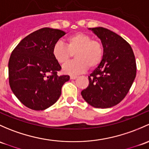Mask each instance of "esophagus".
Returning a JSON list of instances; mask_svg holds the SVG:
<instances>
[{"instance_id":"1","label":"esophagus","mask_w":149,"mask_h":149,"mask_svg":"<svg viewBox=\"0 0 149 149\" xmlns=\"http://www.w3.org/2000/svg\"><path fill=\"white\" fill-rule=\"evenodd\" d=\"M77 78H78L77 76H70V79L72 80H75V79H77Z\"/></svg>"}]
</instances>
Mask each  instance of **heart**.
I'll return each instance as SVG.
<instances>
[{
    "label": "heart",
    "instance_id": "heart-1",
    "mask_svg": "<svg viewBox=\"0 0 149 149\" xmlns=\"http://www.w3.org/2000/svg\"><path fill=\"white\" fill-rule=\"evenodd\" d=\"M52 54L59 64L64 65L75 54L76 60L63 67L65 74L78 75L99 65L103 56V47L98 40H92L88 34L78 32L66 38V45L57 42L53 47Z\"/></svg>",
    "mask_w": 149,
    "mask_h": 149
}]
</instances>
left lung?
I'll list each match as a JSON object with an SVG mask.
<instances>
[{"label":"left lung","mask_w":149,"mask_h":149,"mask_svg":"<svg viewBox=\"0 0 149 149\" xmlns=\"http://www.w3.org/2000/svg\"><path fill=\"white\" fill-rule=\"evenodd\" d=\"M101 40V62L88 76L89 85L81 95L93 107L107 109L125 98L136 75L135 56L128 42L103 27L88 29Z\"/></svg>","instance_id":"left-lung-1"}]
</instances>
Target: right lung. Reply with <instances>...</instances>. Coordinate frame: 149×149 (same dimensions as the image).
<instances>
[{"label": "right lung", "instance_id": "obj_1", "mask_svg": "<svg viewBox=\"0 0 149 149\" xmlns=\"http://www.w3.org/2000/svg\"><path fill=\"white\" fill-rule=\"evenodd\" d=\"M64 31L43 28L25 37L15 48L8 61L9 84L24 106L43 111L60 98L69 76H58L61 69L54 59L53 47Z\"/></svg>", "mask_w": 149, "mask_h": 149}]
</instances>
